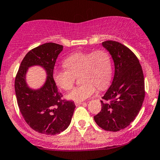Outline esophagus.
I'll use <instances>...</instances> for the list:
<instances>
[{"label":"esophagus","mask_w":160,"mask_h":160,"mask_svg":"<svg viewBox=\"0 0 160 160\" xmlns=\"http://www.w3.org/2000/svg\"><path fill=\"white\" fill-rule=\"evenodd\" d=\"M86 103H82V102H75V105L76 106H80V105H86Z\"/></svg>","instance_id":"esophagus-1"}]
</instances>
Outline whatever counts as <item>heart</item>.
I'll use <instances>...</instances> for the list:
<instances>
[{"instance_id":"obj_1","label":"heart","mask_w":160,"mask_h":160,"mask_svg":"<svg viewBox=\"0 0 160 160\" xmlns=\"http://www.w3.org/2000/svg\"><path fill=\"white\" fill-rule=\"evenodd\" d=\"M63 65L66 69L56 70L53 80L59 88L68 91L80 75L79 80L82 82L68 95V99L77 102L93 95L96 86L99 89L107 87L112 76V59L105 50L76 52L65 59Z\"/></svg>"}]
</instances>
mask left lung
<instances>
[{
  "instance_id": "left-lung-1",
  "label": "left lung",
  "mask_w": 160,
  "mask_h": 160,
  "mask_svg": "<svg viewBox=\"0 0 160 160\" xmlns=\"http://www.w3.org/2000/svg\"><path fill=\"white\" fill-rule=\"evenodd\" d=\"M102 45L114 61L115 75L101 102V111L94 116L100 128L117 132L133 122L145 98V80L139 61L131 50L115 41Z\"/></svg>"
}]
</instances>
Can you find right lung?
Segmentation results:
<instances>
[{
    "instance_id": "1",
    "label": "right lung",
    "mask_w": 160,
    "mask_h": 160,
    "mask_svg": "<svg viewBox=\"0 0 160 160\" xmlns=\"http://www.w3.org/2000/svg\"><path fill=\"white\" fill-rule=\"evenodd\" d=\"M63 46L48 42L32 49L25 55L15 80L17 103L23 118L35 131L56 135L69 126L75 104L62 98L53 80V68ZM40 65L46 70L47 79L43 87L32 90L26 82L28 68Z\"/></svg>"
}]
</instances>
